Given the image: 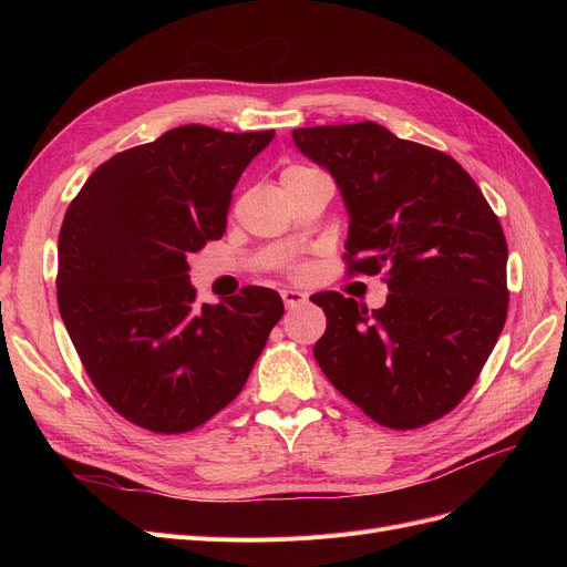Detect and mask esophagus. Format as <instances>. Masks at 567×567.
Returning a JSON list of instances; mask_svg holds the SVG:
<instances>
[{
  "mask_svg": "<svg viewBox=\"0 0 567 567\" xmlns=\"http://www.w3.org/2000/svg\"><path fill=\"white\" fill-rule=\"evenodd\" d=\"M281 298H284L288 310H296V307H300V305L307 302V296L302 293V290H293V288L281 290Z\"/></svg>",
  "mask_w": 567,
  "mask_h": 567,
  "instance_id": "esophagus-1",
  "label": "esophagus"
}]
</instances>
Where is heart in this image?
Returning a JSON list of instances; mask_svg holds the SVG:
<instances>
[{"instance_id": "1", "label": "heart", "mask_w": 567, "mask_h": 567, "mask_svg": "<svg viewBox=\"0 0 567 567\" xmlns=\"http://www.w3.org/2000/svg\"><path fill=\"white\" fill-rule=\"evenodd\" d=\"M298 169H307V167H288V169H284V175H288V173H298Z\"/></svg>"}]
</instances>
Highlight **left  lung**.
<instances>
[{"instance_id": "obj_1", "label": "left lung", "mask_w": 567, "mask_h": 567, "mask_svg": "<svg viewBox=\"0 0 567 567\" xmlns=\"http://www.w3.org/2000/svg\"><path fill=\"white\" fill-rule=\"evenodd\" d=\"M293 142L340 188L350 274L385 269L390 290L371 312L336 290L315 296L326 315L317 364L375 423L437 421L466 398L504 329L499 217L452 156L371 120L300 127Z\"/></svg>"}]
</instances>
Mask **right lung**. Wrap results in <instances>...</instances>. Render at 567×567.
Masks as SVG:
<instances>
[{
	"label": "right lung",
	"mask_w": 567,
	"mask_h": 567,
	"mask_svg": "<svg viewBox=\"0 0 567 567\" xmlns=\"http://www.w3.org/2000/svg\"><path fill=\"white\" fill-rule=\"evenodd\" d=\"M274 140L184 125L115 153L68 205L59 312L99 390L153 433H188L244 390L284 315L277 290L196 307L188 255L227 229L231 192Z\"/></svg>",
	"instance_id": "right-lung-1"
}]
</instances>
